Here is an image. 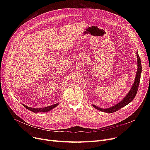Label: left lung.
Listing matches in <instances>:
<instances>
[{
  "label": "left lung",
  "instance_id": "left-lung-1",
  "mask_svg": "<svg viewBox=\"0 0 150 150\" xmlns=\"http://www.w3.org/2000/svg\"><path fill=\"white\" fill-rule=\"evenodd\" d=\"M137 57L138 68H137V74H136V76L134 83L133 86H132V88H131V90L129 91V92L128 93L127 95L126 96V97L122 100V101H121L120 103H119L117 105H116L111 108H108V109H101L100 108H98L97 106H96L95 105H92L93 107H94L97 109H98V110H99V111H102V112H108V113H112V112H114L118 111V110L120 109L125 106L127 105L128 104H129L130 103V102H131L133 100V99L134 98V97H136L137 91H138L139 85L140 80V74L142 72L141 61H140V58L139 56V54H138L137 52Z\"/></svg>",
  "mask_w": 150,
  "mask_h": 150
}]
</instances>
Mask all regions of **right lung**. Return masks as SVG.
<instances>
[{"label":"right lung","instance_id":"1","mask_svg":"<svg viewBox=\"0 0 150 150\" xmlns=\"http://www.w3.org/2000/svg\"><path fill=\"white\" fill-rule=\"evenodd\" d=\"M58 105V103L57 104H55L52 106H47L45 108H30L28 106H27L24 105H23V106H24L25 108H26L27 109L30 110V111H32L33 112H47V111H50L51 109H53L54 108L56 107L57 105Z\"/></svg>","mask_w":150,"mask_h":150}]
</instances>
